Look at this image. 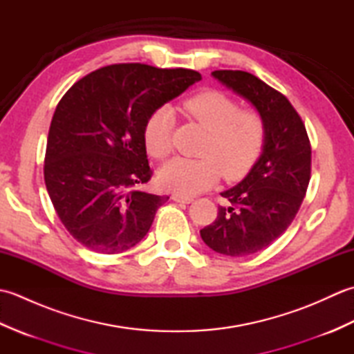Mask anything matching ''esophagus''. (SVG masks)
<instances>
[{
	"label": "esophagus",
	"mask_w": 354,
	"mask_h": 354,
	"mask_svg": "<svg viewBox=\"0 0 354 354\" xmlns=\"http://www.w3.org/2000/svg\"><path fill=\"white\" fill-rule=\"evenodd\" d=\"M171 199L175 202H179V204H190V202H193V198L190 196H183V194H171Z\"/></svg>",
	"instance_id": "obj_1"
}]
</instances>
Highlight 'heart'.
I'll use <instances>...</instances> for the list:
<instances>
[{"mask_svg": "<svg viewBox=\"0 0 354 354\" xmlns=\"http://www.w3.org/2000/svg\"><path fill=\"white\" fill-rule=\"evenodd\" d=\"M181 109L208 131L199 160L175 158L160 170V184L165 190L193 196L209 189L217 179H237L252 167L265 141V120L255 109H239L230 95L207 89L185 99ZM175 114L161 106L145 124V145L150 156L164 160L171 152Z\"/></svg>", "mask_w": 354, "mask_h": 354, "instance_id": "b5f03b06", "label": "heart"}]
</instances>
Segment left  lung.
<instances>
[{
    "label": "left lung",
    "mask_w": 354,
    "mask_h": 354,
    "mask_svg": "<svg viewBox=\"0 0 354 354\" xmlns=\"http://www.w3.org/2000/svg\"><path fill=\"white\" fill-rule=\"evenodd\" d=\"M212 76L243 97L265 120L261 155L237 185L222 192L228 205L201 230L213 251L245 257L265 250L295 219L310 181L312 149L306 126L286 97L246 71Z\"/></svg>",
    "instance_id": "left-lung-1"
}]
</instances>
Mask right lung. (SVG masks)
<instances>
[{
	"label": "right lung",
	"instance_id": "add662e5",
	"mask_svg": "<svg viewBox=\"0 0 354 354\" xmlns=\"http://www.w3.org/2000/svg\"><path fill=\"white\" fill-rule=\"evenodd\" d=\"M201 79L193 70L115 64L89 73L59 102L44 179L59 219L88 250L120 254L147 234L169 196L135 189L152 176L146 120Z\"/></svg>",
	"mask_w": 354,
	"mask_h": 354
}]
</instances>
